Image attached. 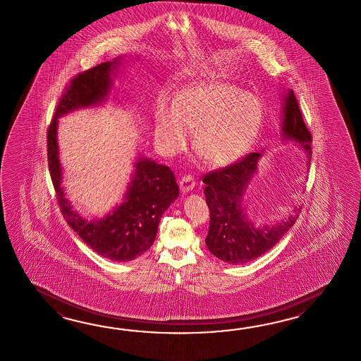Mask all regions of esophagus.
I'll list each match as a JSON object with an SVG mask.
<instances>
[{
	"instance_id": "obj_1",
	"label": "esophagus",
	"mask_w": 361,
	"mask_h": 361,
	"mask_svg": "<svg viewBox=\"0 0 361 361\" xmlns=\"http://www.w3.org/2000/svg\"><path fill=\"white\" fill-rule=\"evenodd\" d=\"M179 183H180V187H182V191L190 192L193 190L196 182H195V179H193L192 176H183V177L180 178Z\"/></svg>"
}]
</instances>
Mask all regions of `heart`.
Segmentation results:
<instances>
[{
    "mask_svg": "<svg viewBox=\"0 0 361 361\" xmlns=\"http://www.w3.org/2000/svg\"><path fill=\"white\" fill-rule=\"evenodd\" d=\"M261 103L227 82H199L176 98L164 97L156 108V137L169 154L183 151L188 131L197 154L212 165L238 160L261 129Z\"/></svg>",
    "mask_w": 361,
    "mask_h": 361,
    "instance_id": "heart-1",
    "label": "heart"
}]
</instances>
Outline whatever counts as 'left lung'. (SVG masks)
Masks as SVG:
<instances>
[{
  "label": "left lung",
  "mask_w": 361,
  "mask_h": 361,
  "mask_svg": "<svg viewBox=\"0 0 361 361\" xmlns=\"http://www.w3.org/2000/svg\"><path fill=\"white\" fill-rule=\"evenodd\" d=\"M281 133L285 140L300 143L310 166L312 137L293 90H288L283 103ZM262 156L263 152H252L230 166L210 171L202 179L207 184L204 193L210 210L205 243L210 253L230 264H244L269 252L292 228L300 213V207H295L292 215L269 226H257L246 218L244 193Z\"/></svg>",
  "instance_id": "obj_1"
}]
</instances>
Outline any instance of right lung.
I'll list each match as a JSON object with an SVG mask.
<instances>
[{"instance_id":"obj_1","label":"right lung","mask_w":361,"mask_h":361,"mask_svg":"<svg viewBox=\"0 0 361 361\" xmlns=\"http://www.w3.org/2000/svg\"><path fill=\"white\" fill-rule=\"evenodd\" d=\"M121 59L123 56L98 64L71 80L47 130V160L58 204L69 226L95 253L111 261L128 262L142 255L154 244L164 212L179 196L173 171L169 166L139 159L123 202L103 219L87 221L64 197L56 138L59 117L106 99L112 85L111 73Z\"/></svg>"}]
</instances>
